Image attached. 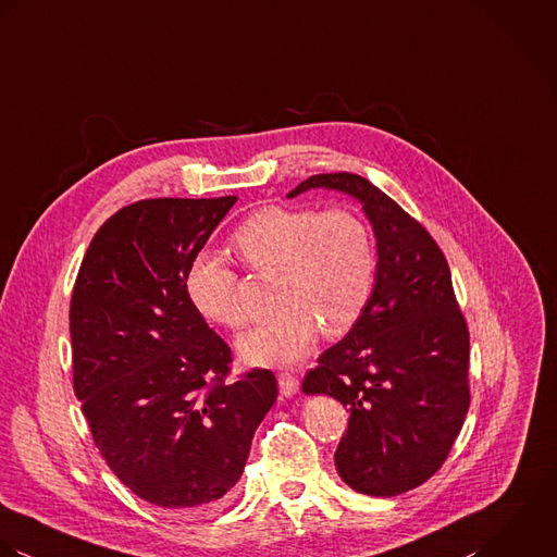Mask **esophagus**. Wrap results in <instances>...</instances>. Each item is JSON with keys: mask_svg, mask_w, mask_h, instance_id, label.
I'll return each instance as SVG.
<instances>
[{"mask_svg": "<svg viewBox=\"0 0 557 557\" xmlns=\"http://www.w3.org/2000/svg\"><path fill=\"white\" fill-rule=\"evenodd\" d=\"M277 383H280V392L284 396H293L299 389V379L293 372H280L277 374Z\"/></svg>", "mask_w": 557, "mask_h": 557, "instance_id": "esophagus-1", "label": "esophagus"}]
</instances>
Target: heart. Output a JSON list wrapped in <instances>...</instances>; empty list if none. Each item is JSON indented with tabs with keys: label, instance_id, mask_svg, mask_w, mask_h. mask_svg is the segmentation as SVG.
<instances>
[{
	"label": "heart",
	"instance_id": "1",
	"mask_svg": "<svg viewBox=\"0 0 557 557\" xmlns=\"http://www.w3.org/2000/svg\"><path fill=\"white\" fill-rule=\"evenodd\" d=\"M232 247L251 273L277 280V314L238 339L240 355L251 363H293L310 352L319 332L346 334L372 295V232L348 207H264L236 227ZM185 288L207 321L225 330L247 323L238 277L220 256L194 258Z\"/></svg>",
	"mask_w": 557,
	"mask_h": 557
}]
</instances>
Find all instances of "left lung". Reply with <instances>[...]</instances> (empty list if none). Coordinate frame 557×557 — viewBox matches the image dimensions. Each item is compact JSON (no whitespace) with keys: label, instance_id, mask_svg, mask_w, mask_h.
Here are the masks:
<instances>
[{"label":"left lung","instance_id":"8db88e82","mask_svg":"<svg viewBox=\"0 0 557 557\" xmlns=\"http://www.w3.org/2000/svg\"><path fill=\"white\" fill-rule=\"evenodd\" d=\"M337 189L363 205L376 236V280L359 321L304 379L306 394L339 400L348 429L335 449L355 491L394 497L444 465L469 411V330L451 273L431 232L359 174H317L308 189Z\"/></svg>","mask_w":557,"mask_h":557}]
</instances>
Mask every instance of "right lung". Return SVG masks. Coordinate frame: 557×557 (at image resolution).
<instances>
[{
  "instance_id": "add662e5",
  "label": "right lung",
  "mask_w": 557,
  "mask_h": 557,
  "mask_svg": "<svg viewBox=\"0 0 557 557\" xmlns=\"http://www.w3.org/2000/svg\"><path fill=\"white\" fill-rule=\"evenodd\" d=\"M234 202L122 207L95 234L71 297L73 387L95 445L124 486L176 515L222 502L277 398L271 370L230 379L232 350L185 288Z\"/></svg>"
}]
</instances>
